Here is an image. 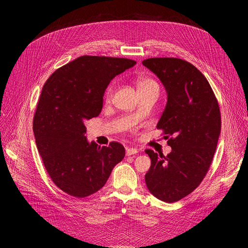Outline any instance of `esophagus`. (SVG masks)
I'll list each match as a JSON object with an SVG mask.
<instances>
[{
  "instance_id": "34e87169",
  "label": "esophagus",
  "mask_w": 248,
  "mask_h": 248,
  "mask_svg": "<svg viewBox=\"0 0 248 248\" xmlns=\"http://www.w3.org/2000/svg\"><path fill=\"white\" fill-rule=\"evenodd\" d=\"M138 152H139L138 149H136V148H126V155H127V156L137 154Z\"/></svg>"
}]
</instances>
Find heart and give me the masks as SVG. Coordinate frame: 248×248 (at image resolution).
<instances>
[{
    "mask_svg": "<svg viewBox=\"0 0 248 248\" xmlns=\"http://www.w3.org/2000/svg\"><path fill=\"white\" fill-rule=\"evenodd\" d=\"M149 87H158V86H157L156 82L151 78H142L139 81V85H138L139 90L142 88H149ZM114 91H115V86L110 85L106 91V100H109L111 98L112 94H114Z\"/></svg>",
    "mask_w": 248,
    "mask_h": 248,
    "instance_id": "b5f03b06",
    "label": "heart"
}]
</instances>
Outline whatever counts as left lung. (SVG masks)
Segmentation results:
<instances>
[{"mask_svg": "<svg viewBox=\"0 0 248 248\" xmlns=\"http://www.w3.org/2000/svg\"><path fill=\"white\" fill-rule=\"evenodd\" d=\"M142 65L167 90L157 129L171 147L167 156L146 150L151 167L145 181L155 198L174 202L196 189L211 166L221 128L218 101L204 74L185 60L150 58Z\"/></svg>", "mask_w": 248, "mask_h": 248, "instance_id": "1", "label": "left lung"}]
</instances>
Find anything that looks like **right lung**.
Listing matches in <instances>:
<instances>
[{"instance_id": "obj_1", "label": "right lung", "mask_w": 248, "mask_h": 248, "mask_svg": "<svg viewBox=\"0 0 248 248\" xmlns=\"http://www.w3.org/2000/svg\"><path fill=\"white\" fill-rule=\"evenodd\" d=\"M137 64L125 58L81 56L44 84L33 119L36 145L50 179L78 199L98 191L125 156L118 141L88 142L85 122L100 114L109 81Z\"/></svg>"}]
</instances>
